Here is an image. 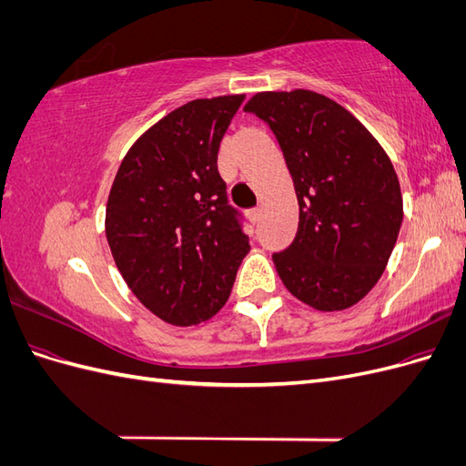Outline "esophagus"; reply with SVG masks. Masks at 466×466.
<instances>
[{"label":"esophagus","mask_w":466,"mask_h":466,"mask_svg":"<svg viewBox=\"0 0 466 466\" xmlns=\"http://www.w3.org/2000/svg\"><path fill=\"white\" fill-rule=\"evenodd\" d=\"M248 218H250L252 223L258 225V223H260V218H262V209H260V208H252V209L248 211Z\"/></svg>","instance_id":"esophagus-1"}]
</instances>
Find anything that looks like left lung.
<instances>
[{
  "mask_svg": "<svg viewBox=\"0 0 466 466\" xmlns=\"http://www.w3.org/2000/svg\"><path fill=\"white\" fill-rule=\"evenodd\" d=\"M245 110L270 124L299 202L298 235L272 257L279 279L317 311L356 305L383 276L402 225L387 151L348 108L315 91H262Z\"/></svg>",
  "mask_w": 466,
  "mask_h": 466,
  "instance_id": "1",
  "label": "left lung"
}]
</instances>
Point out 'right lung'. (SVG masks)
I'll list each match as a JSON object with an SVG mask.
<instances>
[{
    "mask_svg": "<svg viewBox=\"0 0 466 466\" xmlns=\"http://www.w3.org/2000/svg\"><path fill=\"white\" fill-rule=\"evenodd\" d=\"M245 95L194 98L155 122L122 159L106 202V241L126 284L175 327L228 303L248 238L218 171Z\"/></svg>",
    "mask_w": 466,
    "mask_h": 466,
    "instance_id": "add662e5",
    "label": "right lung"
}]
</instances>
